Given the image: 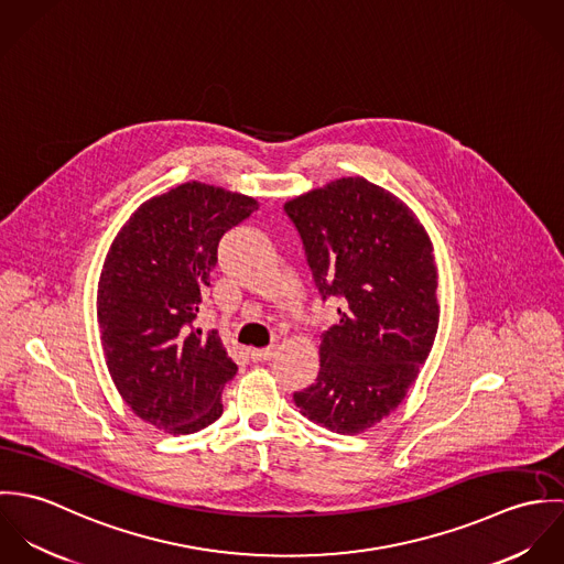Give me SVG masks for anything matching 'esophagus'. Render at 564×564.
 <instances>
[{
    "mask_svg": "<svg viewBox=\"0 0 564 564\" xmlns=\"http://www.w3.org/2000/svg\"><path fill=\"white\" fill-rule=\"evenodd\" d=\"M249 356L253 362H264L275 356V347H264V349H249Z\"/></svg>",
    "mask_w": 564,
    "mask_h": 564,
    "instance_id": "obj_1",
    "label": "esophagus"
}]
</instances>
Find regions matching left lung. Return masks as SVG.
<instances>
[{
  "instance_id": "left-lung-1",
  "label": "left lung",
  "mask_w": 564,
  "mask_h": 564,
  "mask_svg": "<svg viewBox=\"0 0 564 564\" xmlns=\"http://www.w3.org/2000/svg\"><path fill=\"white\" fill-rule=\"evenodd\" d=\"M284 210L323 300L338 302L319 376L293 400L317 425L360 434L403 402L432 351L441 317L434 247L398 195L360 175L297 195Z\"/></svg>"
}]
</instances>
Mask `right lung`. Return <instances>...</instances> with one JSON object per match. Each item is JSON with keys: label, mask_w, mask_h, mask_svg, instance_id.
I'll list each match as a JSON object with an SVG mask.
<instances>
[{"label": "right lung", "mask_w": 564, "mask_h": 564, "mask_svg": "<svg viewBox=\"0 0 564 564\" xmlns=\"http://www.w3.org/2000/svg\"><path fill=\"white\" fill-rule=\"evenodd\" d=\"M256 208L249 195L193 180L143 202L106 253L97 323L108 373L139 419L173 436L224 412L221 391L239 367L217 329L193 322L219 239Z\"/></svg>", "instance_id": "right-lung-1"}]
</instances>
